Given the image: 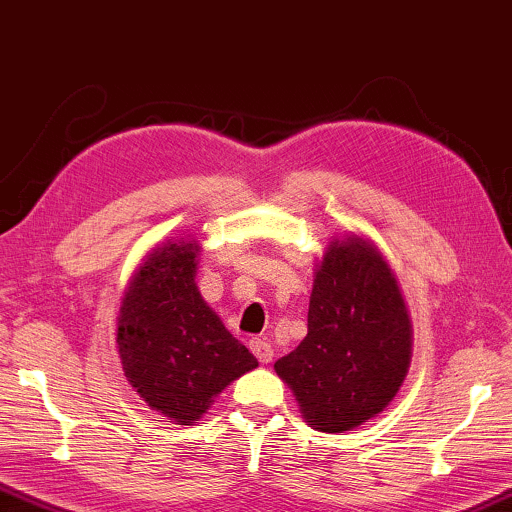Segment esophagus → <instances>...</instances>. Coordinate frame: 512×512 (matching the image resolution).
Listing matches in <instances>:
<instances>
[{
    "label": "esophagus",
    "instance_id": "esophagus-1",
    "mask_svg": "<svg viewBox=\"0 0 512 512\" xmlns=\"http://www.w3.org/2000/svg\"><path fill=\"white\" fill-rule=\"evenodd\" d=\"M248 346H250V351H253V355L255 358L262 362V364H266V362H271L273 360V346L266 342V339H259V337H253L248 342Z\"/></svg>",
    "mask_w": 512,
    "mask_h": 512
}]
</instances>
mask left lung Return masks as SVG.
I'll use <instances>...</instances> for the list:
<instances>
[{
  "instance_id": "left-lung-1",
  "label": "left lung",
  "mask_w": 512,
  "mask_h": 512,
  "mask_svg": "<svg viewBox=\"0 0 512 512\" xmlns=\"http://www.w3.org/2000/svg\"><path fill=\"white\" fill-rule=\"evenodd\" d=\"M410 319L392 271L367 241H332L316 271L307 337L275 371L310 426L342 433L387 408L403 383Z\"/></svg>"
}]
</instances>
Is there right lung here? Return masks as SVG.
Instances as JSON below:
<instances>
[{"label": "right lung", "mask_w": 512, "mask_h": 512, "mask_svg": "<svg viewBox=\"0 0 512 512\" xmlns=\"http://www.w3.org/2000/svg\"><path fill=\"white\" fill-rule=\"evenodd\" d=\"M193 241L166 243L129 282L118 316V351L129 383L150 408L196 424L214 396L257 360L225 330L193 282Z\"/></svg>", "instance_id": "right-lung-1"}]
</instances>
